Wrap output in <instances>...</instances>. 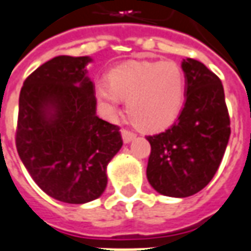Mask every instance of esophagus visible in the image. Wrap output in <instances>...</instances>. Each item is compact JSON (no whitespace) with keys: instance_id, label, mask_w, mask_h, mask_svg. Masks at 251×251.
<instances>
[{"instance_id":"esophagus-1","label":"esophagus","mask_w":251,"mask_h":251,"mask_svg":"<svg viewBox=\"0 0 251 251\" xmlns=\"http://www.w3.org/2000/svg\"><path fill=\"white\" fill-rule=\"evenodd\" d=\"M121 134H122L124 143H126V144L136 139V133L130 132V130H126V129H122V130H121Z\"/></svg>"}]
</instances>
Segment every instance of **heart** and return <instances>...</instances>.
I'll return each instance as SVG.
<instances>
[{
	"mask_svg": "<svg viewBox=\"0 0 251 251\" xmlns=\"http://www.w3.org/2000/svg\"><path fill=\"white\" fill-rule=\"evenodd\" d=\"M185 79L173 61H130L114 68L110 83H97V104L105 118L118 117L122 100L133 122L147 130L170 125L184 101Z\"/></svg>",
	"mask_w": 251,
	"mask_h": 251,
	"instance_id": "heart-1",
	"label": "heart"
}]
</instances>
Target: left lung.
<instances>
[{
  "label": "left lung",
  "instance_id": "8db88e82",
  "mask_svg": "<svg viewBox=\"0 0 251 251\" xmlns=\"http://www.w3.org/2000/svg\"><path fill=\"white\" fill-rule=\"evenodd\" d=\"M185 103L168 130L148 136L147 178L156 192L187 198L216 175L231 134L224 88L201 61L185 59Z\"/></svg>",
  "mask_w": 251,
  "mask_h": 251
}]
</instances>
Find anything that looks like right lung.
<instances>
[{
  "label": "right lung",
  "mask_w": 251,
  "mask_h": 251,
  "mask_svg": "<svg viewBox=\"0 0 251 251\" xmlns=\"http://www.w3.org/2000/svg\"><path fill=\"white\" fill-rule=\"evenodd\" d=\"M89 56H57L37 68L19 97L16 148L32 180L64 203L95 201L122 147L118 126L96 115Z\"/></svg>",
  "instance_id": "right-lung-1"
}]
</instances>
